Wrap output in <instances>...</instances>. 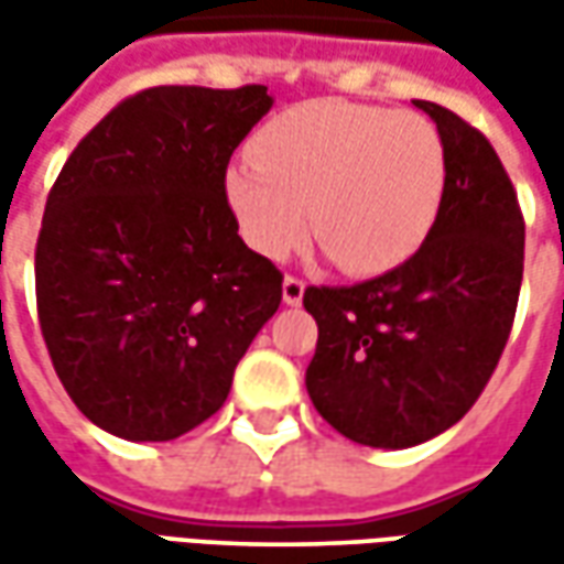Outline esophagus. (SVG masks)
I'll return each instance as SVG.
<instances>
[{
	"label": "esophagus",
	"mask_w": 564,
	"mask_h": 564,
	"mask_svg": "<svg viewBox=\"0 0 564 564\" xmlns=\"http://www.w3.org/2000/svg\"><path fill=\"white\" fill-rule=\"evenodd\" d=\"M282 301L289 307H297L304 301V282L297 275H285V282H282Z\"/></svg>",
	"instance_id": "1"
}]
</instances>
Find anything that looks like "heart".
Listing matches in <instances>:
<instances>
[{"label": "heart", "mask_w": 564, "mask_h": 564, "mask_svg": "<svg viewBox=\"0 0 564 564\" xmlns=\"http://www.w3.org/2000/svg\"><path fill=\"white\" fill-rule=\"evenodd\" d=\"M448 160L440 128L417 112L311 99L253 138L226 172V200L245 241L282 260L311 223L316 245L348 275L411 260L440 219Z\"/></svg>", "instance_id": "1"}]
</instances>
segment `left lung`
Listing matches in <instances>:
<instances>
[{"label":"left lung","mask_w":564,"mask_h":564,"mask_svg":"<svg viewBox=\"0 0 564 564\" xmlns=\"http://www.w3.org/2000/svg\"><path fill=\"white\" fill-rule=\"evenodd\" d=\"M436 121L448 178L421 250L358 285H311L319 326L307 392L351 443L411 448L458 423L509 341L524 275V216L489 141L445 106Z\"/></svg>","instance_id":"left-lung-1"}]
</instances>
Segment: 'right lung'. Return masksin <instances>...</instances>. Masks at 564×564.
I'll list each match as a JSON object with an SVG mask.
<instances>
[{"label":"right lung","instance_id":"1","mask_svg":"<svg viewBox=\"0 0 564 564\" xmlns=\"http://www.w3.org/2000/svg\"><path fill=\"white\" fill-rule=\"evenodd\" d=\"M263 84L150 87L119 102L55 178L36 238V314L65 392L99 430L169 443L213 417L279 311L282 272L238 235L235 147Z\"/></svg>","mask_w":564,"mask_h":564}]
</instances>
